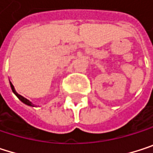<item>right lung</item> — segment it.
Wrapping results in <instances>:
<instances>
[{
  "label": "right lung",
  "instance_id": "obj_1",
  "mask_svg": "<svg viewBox=\"0 0 153 153\" xmlns=\"http://www.w3.org/2000/svg\"><path fill=\"white\" fill-rule=\"evenodd\" d=\"M10 87H11V90H12V91L15 93V95L19 98V100H20L23 103H25L26 105H28V106H32V103L29 101V100H27V99H25V98H23L22 96H20L19 94H18L17 92H16V91H15V89H14V87H13V85L11 84V82H10Z\"/></svg>",
  "mask_w": 153,
  "mask_h": 153
}]
</instances>
